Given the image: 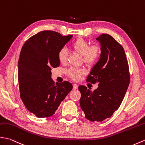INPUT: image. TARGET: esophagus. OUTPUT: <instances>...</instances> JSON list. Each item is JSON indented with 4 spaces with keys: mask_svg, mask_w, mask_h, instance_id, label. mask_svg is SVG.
<instances>
[{
    "mask_svg": "<svg viewBox=\"0 0 145 145\" xmlns=\"http://www.w3.org/2000/svg\"><path fill=\"white\" fill-rule=\"evenodd\" d=\"M78 88V85H76V84H73V89H76Z\"/></svg>",
    "mask_w": 145,
    "mask_h": 145,
    "instance_id": "1",
    "label": "esophagus"
}]
</instances>
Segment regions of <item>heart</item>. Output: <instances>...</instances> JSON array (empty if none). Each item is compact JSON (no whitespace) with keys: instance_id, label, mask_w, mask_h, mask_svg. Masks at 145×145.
<instances>
[{"instance_id":"b5f03b06","label":"heart","mask_w":145,"mask_h":145,"mask_svg":"<svg viewBox=\"0 0 145 145\" xmlns=\"http://www.w3.org/2000/svg\"><path fill=\"white\" fill-rule=\"evenodd\" d=\"M72 49L83 56V62L88 65H93L99 59L101 53V49L98 45L89 46V42L82 38L76 39L71 44ZM67 51L65 48L60 49L58 53V58L61 63L66 62ZM67 73L73 80H78L85 73L83 69H70Z\"/></svg>"}]
</instances>
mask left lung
<instances>
[{"label":"left lung","mask_w":145,"mask_h":145,"mask_svg":"<svg viewBox=\"0 0 145 145\" xmlns=\"http://www.w3.org/2000/svg\"><path fill=\"white\" fill-rule=\"evenodd\" d=\"M100 43V58L86 80L97 83L92 91L80 85V107L90 121L101 122L119 109L130 83L129 64L123 47L107 34L96 39Z\"/></svg>","instance_id":"8db88e82"}]
</instances>
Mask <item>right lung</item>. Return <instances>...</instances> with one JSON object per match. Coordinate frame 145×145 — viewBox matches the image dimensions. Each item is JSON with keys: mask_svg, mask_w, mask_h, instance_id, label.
I'll list each match as a JSON object with an SVG mask.
<instances>
[{"mask_svg": "<svg viewBox=\"0 0 145 145\" xmlns=\"http://www.w3.org/2000/svg\"><path fill=\"white\" fill-rule=\"evenodd\" d=\"M72 38L42 31L27 40L22 49L18 72L20 97L39 118L52 116L73 88L72 83H55L51 78L52 69L60 65L59 51Z\"/></svg>", "mask_w": 145, "mask_h": 145, "instance_id": "right-lung-1", "label": "right lung"}]
</instances>
